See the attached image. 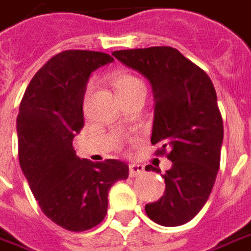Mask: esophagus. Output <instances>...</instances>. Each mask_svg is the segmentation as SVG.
<instances>
[{"label":"esophagus","mask_w":251,"mask_h":251,"mask_svg":"<svg viewBox=\"0 0 251 251\" xmlns=\"http://www.w3.org/2000/svg\"><path fill=\"white\" fill-rule=\"evenodd\" d=\"M144 171H145V168H144L143 164H137V163L129 164V175H130L131 178L144 174Z\"/></svg>","instance_id":"esophagus-1"}]
</instances>
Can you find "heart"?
Returning a JSON list of instances; mask_svg holds the SVG:
<instances>
[{"label": "heart", "instance_id": "1", "mask_svg": "<svg viewBox=\"0 0 251 251\" xmlns=\"http://www.w3.org/2000/svg\"><path fill=\"white\" fill-rule=\"evenodd\" d=\"M113 85L118 95H125L129 94L133 89L144 87V84L138 80L137 77L133 76L127 72H115L113 75Z\"/></svg>", "mask_w": 251, "mask_h": 251}]
</instances>
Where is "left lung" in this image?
Returning <instances> with one entry per match:
<instances>
[{
    "label": "left lung",
    "mask_w": 251,
    "mask_h": 251,
    "mask_svg": "<svg viewBox=\"0 0 251 251\" xmlns=\"http://www.w3.org/2000/svg\"><path fill=\"white\" fill-rule=\"evenodd\" d=\"M122 64L150 80L155 99L151 143L173 166L162 175L166 190L145 205L166 227L190 222L206 202L220 167L223 120L209 76L176 49L156 46L114 51ZM145 170L160 173V168Z\"/></svg>",
    "instance_id": "left-lung-1"
}]
</instances>
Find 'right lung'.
Returning a JSON list of instances; mask_svg holds the SVG:
<instances>
[{
  "label": "right lung",
  "mask_w": 251,
  "mask_h": 251,
  "mask_svg": "<svg viewBox=\"0 0 251 251\" xmlns=\"http://www.w3.org/2000/svg\"><path fill=\"white\" fill-rule=\"evenodd\" d=\"M114 58L106 52L66 50L36 72L17 115L19 160L42 212L75 232L100 223L108 190L126 179L129 166L76 156L73 137L83 129V101L91 73Z\"/></svg>",
  "instance_id": "obj_1"
}]
</instances>
